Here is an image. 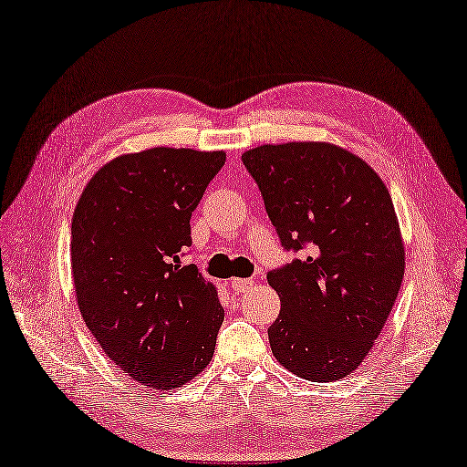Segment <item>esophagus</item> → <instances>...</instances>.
<instances>
[{"mask_svg":"<svg viewBox=\"0 0 467 467\" xmlns=\"http://www.w3.org/2000/svg\"><path fill=\"white\" fill-rule=\"evenodd\" d=\"M254 280H248V278H233L231 280V288L234 290V292H250L254 288Z\"/></svg>","mask_w":467,"mask_h":467,"instance_id":"1","label":"esophagus"}]
</instances>
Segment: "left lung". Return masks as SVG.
Instances as JSON below:
<instances>
[{"label": "left lung", "mask_w": 467, "mask_h": 467, "mask_svg": "<svg viewBox=\"0 0 467 467\" xmlns=\"http://www.w3.org/2000/svg\"><path fill=\"white\" fill-rule=\"evenodd\" d=\"M285 250L268 272L280 316L268 327L278 363L329 382L351 375L380 336L404 276L392 199L361 158L326 141L258 146L243 153Z\"/></svg>", "instance_id": "1"}]
</instances>
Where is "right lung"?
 Masks as SVG:
<instances>
[{"instance_id": "right-lung-1", "label": "right lung", "mask_w": 467, "mask_h": 467, "mask_svg": "<svg viewBox=\"0 0 467 467\" xmlns=\"http://www.w3.org/2000/svg\"><path fill=\"white\" fill-rule=\"evenodd\" d=\"M224 151L151 148L94 173L70 226V266L87 327L119 370L171 390L209 365L224 319L217 288L179 258L191 213Z\"/></svg>"}]
</instances>
